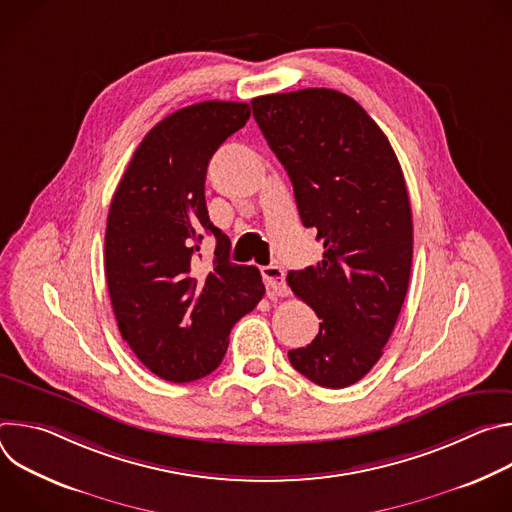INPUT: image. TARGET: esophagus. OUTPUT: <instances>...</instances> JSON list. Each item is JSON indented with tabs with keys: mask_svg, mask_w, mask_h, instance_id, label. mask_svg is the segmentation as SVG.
I'll list each match as a JSON object with an SVG mask.
<instances>
[{
	"mask_svg": "<svg viewBox=\"0 0 512 512\" xmlns=\"http://www.w3.org/2000/svg\"><path fill=\"white\" fill-rule=\"evenodd\" d=\"M261 277L271 296H287V283H285V273L279 265H265L261 267Z\"/></svg>",
	"mask_w": 512,
	"mask_h": 512,
	"instance_id": "1",
	"label": "esophagus"
}]
</instances>
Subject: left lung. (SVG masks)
Instances as JSON below:
<instances>
[{
	"label": "left lung",
	"instance_id": "1",
	"mask_svg": "<svg viewBox=\"0 0 512 512\" xmlns=\"http://www.w3.org/2000/svg\"><path fill=\"white\" fill-rule=\"evenodd\" d=\"M251 107L304 227L324 241L318 265L287 273L291 291L322 320L308 346L287 352L289 362L320 387H350L383 356L409 287L413 221L399 160L344 93H275Z\"/></svg>",
	"mask_w": 512,
	"mask_h": 512
}]
</instances>
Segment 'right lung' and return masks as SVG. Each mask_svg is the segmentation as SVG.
Returning <instances> with one entry per match:
<instances>
[{
    "label": "right lung",
    "mask_w": 512,
    "mask_h": 512,
    "mask_svg": "<svg viewBox=\"0 0 512 512\" xmlns=\"http://www.w3.org/2000/svg\"><path fill=\"white\" fill-rule=\"evenodd\" d=\"M251 115L247 103L202 101L141 139L115 190L105 275L123 340L154 375L190 383L221 364L231 328L263 298L261 273L229 259L231 241L206 210V168ZM204 232L213 263L197 269Z\"/></svg>",
    "instance_id": "obj_1"
}]
</instances>
